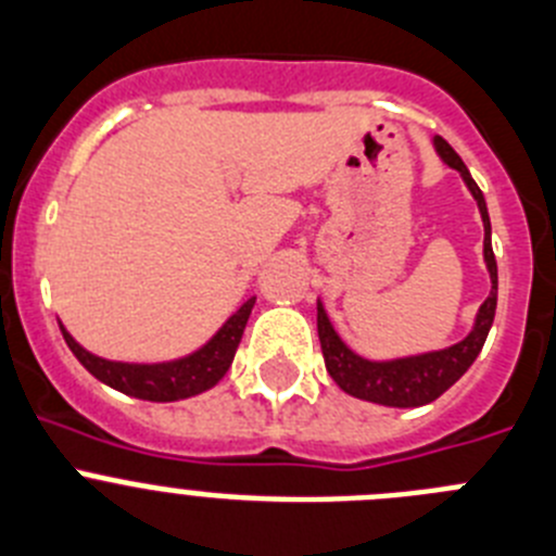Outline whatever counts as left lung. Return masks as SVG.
I'll list each match as a JSON object with an SVG mask.
<instances>
[{"mask_svg": "<svg viewBox=\"0 0 556 556\" xmlns=\"http://www.w3.org/2000/svg\"><path fill=\"white\" fill-rule=\"evenodd\" d=\"M434 149L448 166L457 168L463 174L468 191L473 193L479 204V213H482L484 222V263H488L490 271V296L484 299V304L477 313V324H473L471 334L463 338L459 343L448 349H440V352L429 354H415V357H402V359H388V363H374V359H365L359 354H354L352 349L338 338V332L332 329L327 318V309L318 302V340H321L324 363H327L329 377L338 382L340 390H346L349 396L365 399V402L384 404V407H421V404L434 402L438 396H443L459 377H463L471 363L477 359V354L482 352L484 338H488L490 327H493V315H496V296H498V268H496V254L490 247V218H488V204H484L482 191L479 185L473 182L471 172L465 168V163L459 160V154L448 147L443 138H434Z\"/></svg>", "mask_w": 556, "mask_h": 556, "instance_id": "8db88e82", "label": "left lung"}]
</instances>
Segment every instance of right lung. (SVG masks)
<instances>
[{
    "label": "right lung",
    "instance_id": "add662e5",
    "mask_svg": "<svg viewBox=\"0 0 556 556\" xmlns=\"http://www.w3.org/2000/svg\"><path fill=\"white\" fill-rule=\"evenodd\" d=\"M252 307L254 299L243 302L241 309H238L232 318H227V324H224L199 352L188 354V357L182 359H172V363H113V359H104L91 352H85L63 327H60V332L66 338L74 357H77L99 382L122 390L127 396L143 399V402H179V399L197 396V393L210 390L229 371V365H232L235 352H238V343H241L243 338V329H247Z\"/></svg>",
    "mask_w": 556,
    "mask_h": 556
}]
</instances>
